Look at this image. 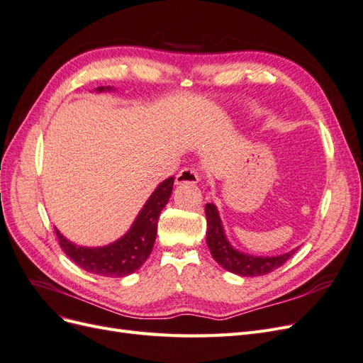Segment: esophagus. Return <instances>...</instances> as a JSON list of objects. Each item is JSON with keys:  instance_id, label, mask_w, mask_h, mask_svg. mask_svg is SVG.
<instances>
[{"instance_id": "esophagus-1", "label": "esophagus", "mask_w": 363, "mask_h": 363, "mask_svg": "<svg viewBox=\"0 0 363 363\" xmlns=\"http://www.w3.org/2000/svg\"><path fill=\"white\" fill-rule=\"evenodd\" d=\"M200 182V172L196 171L195 168H183L177 177H175V183L177 184H195Z\"/></svg>"}]
</instances>
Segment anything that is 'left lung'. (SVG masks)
I'll use <instances>...</instances> for the list:
<instances>
[{
	"mask_svg": "<svg viewBox=\"0 0 363 363\" xmlns=\"http://www.w3.org/2000/svg\"><path fill=\"white\" fill-rule=\"evenodd\" d=\"M206 218H207V232L206 240L207 247L211 250L212 257L221 265L224 269L238 274L242 277H257L265 276V274L277 269L286 262L294 252L298 250L295 248L289 252H284L281 256H271V257H259L245 255L235 250L227 240L224 235V228L219 218L218 208L215 204H206Z\"/></svg>",
	"mask_w": 363,
	"mask_h": 363,
	"instance_id": "obj_1",
	"label": "left lung"
}]
</instances>
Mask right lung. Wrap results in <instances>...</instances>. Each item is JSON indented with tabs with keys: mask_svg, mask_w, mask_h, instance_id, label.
Here are the masks:
<instances>
[{
	"mask_svg": "<svg viewBox=\"0 0 363 363\" xmlns=\"http://www.w3.org/2000/svg\"><path fill=\"white\" fill-rule=\"evenodd\" d=\"M103 91H111V87H96V92ZM172 184L174 177H169L157 186V189L142 207L133 225L116 242L98 248L77 247L67 238H63L56 228L62 250L80 268L98 276L125 277L138 271L151 255L156 240L159 216L172 194Z\"/></svg>",
	"mask_w": 363,
	"mask_h": 363,
	"instance_id": "obj_1",
	"label": "right lung"
}]
</instances>
